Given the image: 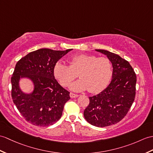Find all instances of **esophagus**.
Returning <instances> with one entry per match:
<instances>
[{
    "label": "esophagus",
    "mask_w": 153,
    "mask_h": 153,
    "mask_svg": "<svg viewBox=\"0 0 153 153\" xmlns=\"http://www.w3.org/2000/svg\"><path fill=\"white\" fill-rule=\"evenodd\" d=\"M70 97L71 98H77L78 97V95L76 94H74L73 93H70Z\"/></svg>",
    "instance_id": "1"
}]
</instances>
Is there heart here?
Segmentation results:
<instances>
[{"label":"heart","instance_id":"obj_1","mask_svg":"<svg viewBox=\"0 0 153 153\" xmlns=\"http://www.w3.org/2000/svg\"><path fill=\"white\" fill-rule=\"evenodd\" d=\"M69 63L70 66L56 62L53 72L63 87L69 85L79 74L81 79L70 85L74 91L88 90L91 93H98L105 89L112 77V64L105 56L79 54L72 56Z\"/></svg>","mask_w":153,"mask_h":153}]
</instances>
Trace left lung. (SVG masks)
I'll use <instances>...</instances> for the list:
<instances>
[{"label":"left lung","instance_id":"left-lung-1","mask_svg":"<svg viewBox=\"0 0 153 153\" xmlns=\"http://www.w3.org/2000/svg\"><path fill=\"white\" fill-rule=\"evenodd\" d=\"M107 55L113 66L112 79L100 94L89 97L84 117L91 125L111 126L120 121L128 112L136 97V74L128 61L118 55L96 49Z\"/></svg>","mask_w":153,"mask_h":153}]
</instances>
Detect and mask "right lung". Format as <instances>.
Returning <instances> with one entry per match:
<instances>
[{
    "instance_id": "right-lung-1",
    "label": "right lung",
    "mask_w": 153,
    "mask_h": 153,
    "mask_svg": "<svg viewBox=\"0 0 153 153\" xmlns=\"http://www.w3.org/2000/svg\"><path fill=\"white\" fill-rule=\"evenodd\" d=\"M71 50L40 49L17 62L11 78L12 98L21 115L32 125L51 126L61 117L64 106L70 99V92L55 79L53 69L58 60ZM25 76L34 82L32 94L22 93L19 87L20 77Z\"/></svg>"
}]
</instances>
